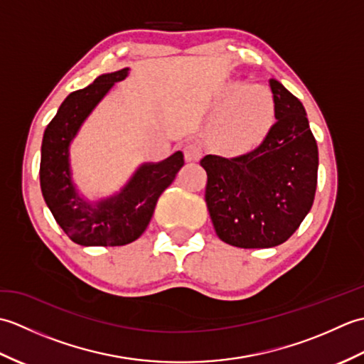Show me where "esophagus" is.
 Instances as JSON below:
<instances>
[{"instance_id": "esophagus-1", "label": "esophagus", "mask_w": 364, "mask_h": 364, "mask_svg": "<svg viewBox=\"0 0 364 364\" xmlns=\"http://www.w3.org/2000/svg\"><path fill=\"white\" fill-rule=\"evenodd\" d=\"M183 151H184V159L188 162H197L200 158H202V150H200V146L197 144H188L183 149Z\"/></svg>"}]
</instances>
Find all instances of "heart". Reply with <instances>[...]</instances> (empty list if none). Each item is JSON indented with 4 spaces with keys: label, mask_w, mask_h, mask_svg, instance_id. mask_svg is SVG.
<instances>
[{
    "label": "heart",
    "mask_w": 364,
    "mask_h": 364,
    "mask_svg": "<svg viewBox=\"0 0 364 364\" xmlns=\"http://www.w3.org/2000/svg\"><path fill=\"white\" fill-rule=\"evenodd\" d=\"M275 120V100L262 84H247L215 114L210 139L220 150L241 153L264 141Z\"/></svg>",
    "instance_id": "heart-1"
}]
</instances>
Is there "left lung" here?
<instances>
[{"instance_id": "1", "label": "left lung", "mask_w": 364, "mask_h": 364, "mask_svg": "<svg viewBox=\"0 0 364 364\" xmlns=\"http://www.w3.org/2000/svg\"><path fill=\"white\" fill-rule=\"evenodd\" d=\"M275 123L258 149L235 158L206 154L205 202L215 233L241 249H269L292 236L310 213L319 153L304 105L270 80Z\"/></svg>"}]
</instances>
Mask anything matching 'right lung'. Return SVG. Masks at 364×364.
I'll return each instance as SVG.
<instances>
[{
  "instance_id": "1",
  "label": "right lung",
  "mask_w": 364,
  "mask_h": 364,
  "mask_svg": "<svg viewBox=\"0 0 364 364\" xmlns=\"http://www.w3.org/2000/svg\"><path fill=\"white\" fill-rule=\"evenodd\" d=\"M128 72L129 68H122L100 75L90 86L72 92L43 133L42 196L58 225L73 242L84 247H114L136 241L149 227L159 196L184 166L181 151L159 162H144L119 192L94 202L76 189L70 144L97 105L115 82L127 78Z\"/></svg>"
}]
</instances>
